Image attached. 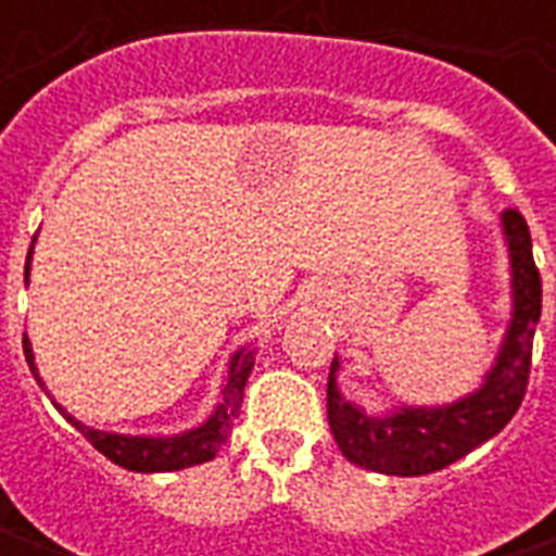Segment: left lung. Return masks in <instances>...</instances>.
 Segmentation results:
<instances>
[{
	"mask_svg": "<svg viewBox=\"0 0 556 556\" xmlns=\"http://www.w3.org/2000/svg\"><path fill=\"white\" fill-rule=\"evenodd\" d=\"M501 223L513 267V318L501 342V354L494 357V366L485 372L477 393L450 405H405L384 417H372L339 393V357H333L327 381V419L337 446L351 465L387 477L434 473L494 438L521 408L530 378L533 333L542 315V279L533 262L527 219L515 207H506Z\"/></svg>",
	"mask_w": 556,
	"mask_h": 556,
	"instance_id": "obj_1",
	"label": "left lung"
}]
</instances>
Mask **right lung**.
<instances>
[{
    "label": "right lung",
    "mask_w": 556,
    "mask_h": 556,
    "mask_svg": "<svg viewBox=\"0 0 556 556\" xmlns=\"http://www.w3.org/2000/svg\"><path fill=\"white\" fill-rule=\"evenodd\" d=\"M31 258V247H29ZM29 258H26V279H29ZM23 351H26V363H29L35 381L43 387L41 375L35 369V354H31L29 339L23 337ZM253 351L241 349L231 354L229 361V375H226V384H223V393H219V405L214 408V414L195 426L190 431H181V434H169V438H146V434H115V431H101L91 429L86 422H79L62 410L71 426L91 441V446L103 453L110 462H115L125 470H137V473H163V470H181V467L202 465V462H211L214 455L219 453V446L226 443V438L231 434V426L241 414L243 402V387H247V378L253 372Z\"/></svg>",
    "instance_id": "add662e5"
}]
</instances>
